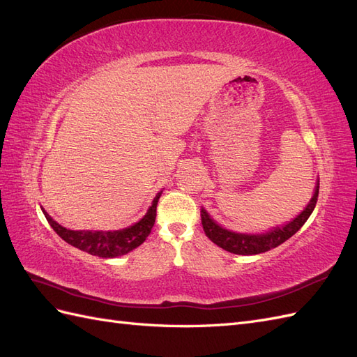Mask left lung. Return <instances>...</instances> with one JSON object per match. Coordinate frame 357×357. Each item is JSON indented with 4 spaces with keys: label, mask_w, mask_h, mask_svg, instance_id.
Returning a JSON list of instances; mask_svg holds the SVG:
<instances>
[{
    "label": "left lung",
    "mask_w": 357,
    "mask_h": 357,
    "mask_svg": "<svg viewBox=\"0 0 357 357\" xmlns=\"http://www.w3.org/2000/svg\"><path fill=\"white\" fill-rule=\"evenodd\" d=\"M317 197H319V178L316 181L312 197L304 207V210H302L296 218H294L290 222L277 225L274 228L265 232H238V231L226 229L222 225L215 222L210 215V213L204 207L201 208L202 228L205 235H207L214 244H218L226 252L234 253V255H244V256L265 253L268 250H271V248H275L277 245L287 241L291 235H295L302 228V225L308 220L312 210L316 207Z\"/></svg>",
    "instance_id": "left-lung-1"
}]
</instances>
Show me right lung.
Segmentation results:
<instances>
[{"instance_id": "1", "label": "right lung", "mask_w": 357, "mask_h": 357, "mask_svg": "<svg viewBox=\"0 0 357 357\" xmlns=\"http://www.w3.org/2000/svg\"><path fill=\"white\" fill-rule=\"evenodd\" d=\"M160 190L156 193V197L152 201V205L147 208L146 214L134 225L128 226L123 229L117 231H74L63 228L56 220L52 219V215L47 214V211L41 207L43 214L47 219L49 225L53 228L63 241H67L73 247L79 248L86 253L98 257H117L123 256L129 252H132L134 248L142 245L149 234L152 232V228L156 219V205L162 195Z\"/></svg>"}]
</instances>
